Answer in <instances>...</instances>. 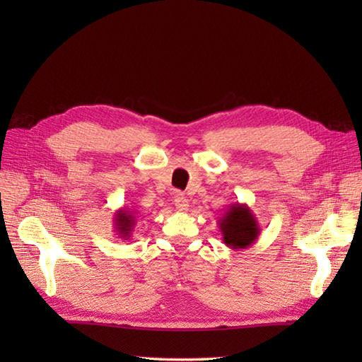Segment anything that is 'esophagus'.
I'll use <instances>...</instances> for the list:
<instances>
[{"label": "esophagus", "instance_id": "1", "mask_svg": "<svg viewBox=\"0 0 362 362\" xmlns=\"http://www.w3.org/2000/svg\"><path fill=\"white\" fill-rule=\"evenodd\" d=\"M174 205H175L177 210L182 211V213H185V211H188L189 202H188V199H187L185 196H183V194H177V196L174 197Z\"/></svg>", "mask_w": 362, "mask_h": 362}]
</instances>
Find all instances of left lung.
<instances>
[{
	"instance_id": "1",
	"label": "left lung",
	"mask_w": 362,
	"mask_h": 362,
	"mask_svg": "<svg viewBox=\"0 0 362 362\" xmlns=\"http://www.w3.org/2000/svg\"><path fill=\"white\" fill-rule=\"evenodd\" d=\"M222 235V241L227 247L238 250L247 249L255 244L261 233V228L255 214L247 204H232L218 221Z\"/></svg>"
}]
</instances>
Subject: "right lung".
Here are the masks:
<instances>
[{"instance_id":"add662e5","label":"right lung","mask_w":362,"mask_h":362,"mask_svg":"<svg viewBox=\"0 0 362 362\" xmlns=\"http://www.w3.org/2000/svg\"><path fill=\"white\" fill-rule=\"evenodd\" d=\"M136 213L130 209H126V206H122V209L115 211V218H113V226H115V232H117L118 238L121 240H130L134 233V228L136 226Z\"/></svg>"}]
</instances>
